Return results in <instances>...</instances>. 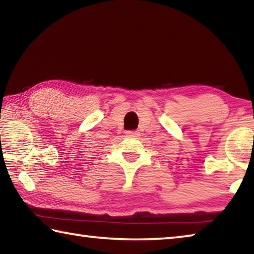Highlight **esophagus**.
<instances>
[{
    "mask_svg": "<svg viewBox=\"0 0 254 254\" xmlns=\"http://www.w3.org/2000/svg\"><path fill=\"white\" fill-rule=\"evenodd\" d=\"M136 133H137V131H127V135H136Z\"/></svg>",
    "mask_w": 254,
    "mask_h": 254,
    "instance_id": "1",
    "label": "esophagus"
}]
</instances>
